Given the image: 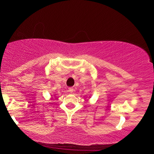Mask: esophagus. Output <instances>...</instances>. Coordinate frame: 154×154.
Returning <instances> with one entry per match:
<instances>
[{
  "instance_id": "obj_1",
  "label": "esophagus",
  "mask_w": 154,
  "mask_h": 154,
  "mask_svg": "<svg viewBox=\"0 0 154 154\" xmlns=\"http://www.w3.org/2000/svg\"><path fill=\"white\" fill-rule=\"evenodd\" d=\"M69 93H72L74 92V88H69Z\"/></svg>"
}]
</instances>
